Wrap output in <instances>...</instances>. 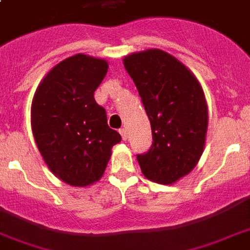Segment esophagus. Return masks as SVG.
I'll return each mask as SVG.
<instances>
[{
    "label": "esophagus",
    "instance_id": "obj_1",
    "mask_svg": "<svg viewBox=\"0 0 250 250\" xmlns=\"http://www.w3.org/2000/svg\"><path fill=\"white\" fill-rule=\"evenodd\" d=\"M119 132H121L122 135V139H123V140H127V138H128V135H127V129L121 128L119 129Z\"/></svg>",
    "mask_w": 250,
    "mask_h": 250
}]
</instances>
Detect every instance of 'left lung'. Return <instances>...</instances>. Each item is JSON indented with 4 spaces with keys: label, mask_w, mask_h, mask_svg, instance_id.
Here are the masks:
<instances>
[{
    "label": "left lung",
    "mask_w": 250,
    "mask_h": 250,
    "mask_svg": "<svg viewBox=\"0 0 250 250\" xmlns=\"http://www.w3.org/2000/svg\"><path fill=\"white\" fill-rule=\"evenodd\" d=\"M149 118L153 143L138 155L146 178L171 185L188 174L205 149L208 110L201 83L186 66L161 49L123 59Z\"/></svg>",
    "instance_id": "8db88e82"
}]
</instances>
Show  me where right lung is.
I'll return each instance as SVG.
<instances>
[{
	"instance_id": "1",
	"label": "right lung",
	"mask_w": 250,
	"mask_h": 250,
	"mask_svg": "<svg viewBox=\"0 0 250 250\" xmlns=\"http://www.w3.org/2000/svg\"><path fill=\"white\" fill-rule=\"evenodd\" d=\"M104 59L77 53L49 70L31 104V128L38 149L53 174L85 188L104 174L121 135L107 125L94 91L107 73Z\"/></svg>"
}]
</instances>
